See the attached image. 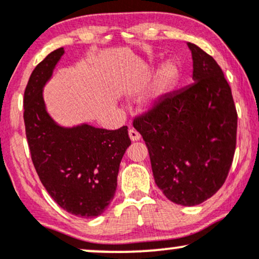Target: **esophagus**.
Instances as JSON below:
<instances>
[{"instance_id": "34e87169", "label": "esophagus", "mask_w": 259, "mask_h": 259, "mask_svg": "<svg viewBox=\"0 0 259 259\" xmlns=\"http://www.w3.org/2000/svg\"><path fill=\"white\" fill-rule=\"evenodd\" d=\"M129 138L132 141H138V140L141 139V135H140V133L136 132L135 129H130L129 130Z\"/></svg>"}]
</instances>
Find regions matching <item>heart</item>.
<instances>
[{"mask_svg":"<svg viewBox=\"0 0 259 259\" xmlns=\"http://www.w3.org/2000/svg\"><path fill=\"white\" fill-rule=\"evenodd\" d=\"M178 78H179L178 65L174 62H165L159 68L158 73L156 75V80H154L152 89L153 99H159V97L164 96L167 92L170 91L175 82H177Z\"/></svg>","mask_w":259,"mask_h":259,"instance_id":"obj_1","label":"heart"}]
</instances>
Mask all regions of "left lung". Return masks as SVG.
I'll return each instance as SVG.
<instances>
[{
    "instance_id": "1",
    "label": "left lung",
    "mask_w": 259,
    "mask_h": 259,
    "mask_svg": "<svg viewBox=\"0 0 259 259\" xmlns=\"http://www.w3.org/2000/svg\"><path fill=\"white\" fill-rule=\"evenodd\" d=\"M194 84L168 94L134 119L148 148L154 181L168 200L196 206L227 179L236 147L231 89L212 56L187 42Z\"/></svg>"
}]
</instances>
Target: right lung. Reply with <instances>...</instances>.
I'll return each instance as SVG.
<instances>
[{"label": "right lung", "mask_w": 259, "mask_h": 259, "mask_svg": "<svg viewBox=\"0 0 259 259\" xmlns=\"http://www.w3.org/2000/svg\"><path fill=\"white\" fill-rule=\"evenodd\" d=\"M63 53V47L55 50L32 70L24 91L25 134L36 173L56 203L76 217L94 218L114 197L120 160L132 141L127 126L64 127L52 119L42 89Z\"/></svg>", "instance_id": "add662e5"}]
</instances>
